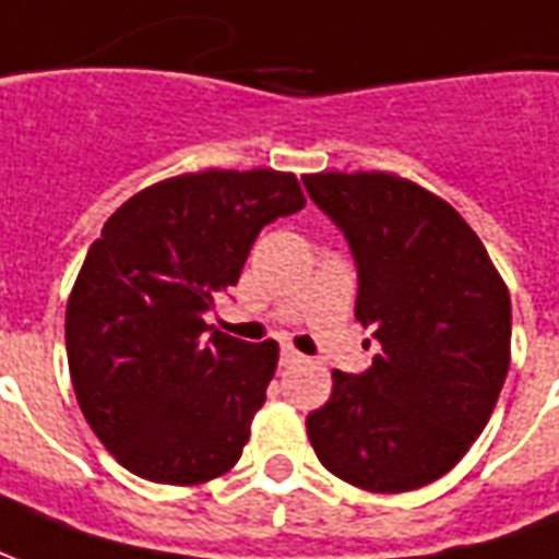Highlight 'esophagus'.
<instances>
[{
  "label": "esophagus",
  "instance_id": "obj_1",
  "mask_svg": "<svg viewBox=\"0 0 559 559\" xmlns=\"http://www.w3.org/2000/svg\"><path fill=\"white\" fill-rule=\"evenodd\" d=\"M280 361H283L286 368H292V365H301L304 356L298 353V349H292V346H283V353H280Z\"/></svg>",
  "mask_w": 559,
  "mask_h": 559
}]
</instances>
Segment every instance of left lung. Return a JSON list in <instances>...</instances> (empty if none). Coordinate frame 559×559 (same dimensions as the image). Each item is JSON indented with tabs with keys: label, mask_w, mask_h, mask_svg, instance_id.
<instances>
[{
	"label": "left lung",
	"mask_w": 559,
	"mask_h": 559,
	"mask_svg": "<svg viewBox=\"0 0 559 559\" xmlns=\"http://www.w3.org/2000/svg\"><path fill=\"white\" fill-rule=\"evenodd\" d=\"M307 194L344 230L356 319L374 334L361 374L334 371L307 417L319 463L353 487L404 492L448 475L484 432L511 361V298L448 200L392 173H313Z\"/></svg>",
	"instance_id": "8db88e82"
}]
</instances>
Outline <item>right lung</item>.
<instances>
[{
  "label": "right lung",
  "instance_id": "right-lung-1",
  "mask_svg": "<svg viewBox=\"0 0 559 559\" xmlns=\"http://www.w3.org/2000/svg\"><path fill=\"white\" fill-rule=\"evenodd\" d=\"M292 173L203 169L121 203L67 304L75 399L118 463L155 484H203L240 460L280 346L213 331L264 225L298 213Z\"/></svg>",
  "mask_w": 559,
  "mask_h": 559
}]
</instances>
